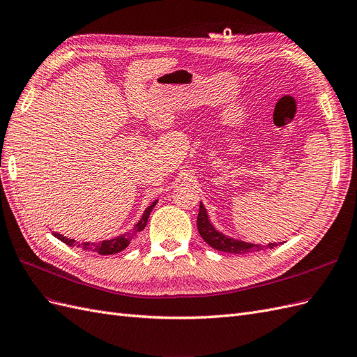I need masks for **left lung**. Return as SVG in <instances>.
Instances as JSON below:
<instances>
[{
    "label": "left lung",
    "mask_w": 357,
    "mask_h": 357,
    "mask_svg": "<svg viewBox=\"0 0 357 357\" xmlns=\"http://www.w3.org/2000/svg\"><path fill=\"white\" fill-rule=\"evenodd\" d=\"M197 229L200 236L203 238L208 245L212 248H215L222 252H233V254H245L251 251H259L263 248H273L277 247L278 243H268L266 247L263 245H256V243H248L243 241H238L229 238L226 235H222L221 231H218L215 227L212 226L209 218H208V212L203 206V203H200V209H199V215H197Z\"/></svg>",
    "instance_id": "left-lung-1"
}]
</instances>
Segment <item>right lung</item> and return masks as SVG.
<instances>
[{
  "mask_svg": "<svg viewBox=\"0 0 357 357\" xmlns=\"http://www.w3.org/2000/svg\"><path fill=\"white\" fill-rule=\"evenodd\" d=\"M157 200L152 203L151 206H148L144 212V215H142V218L139 220V222L136 224V226L131 229V231H127L124 233V235H121L118 238H114V239H109V241H101L98 243H93V242H75V239H70V238H66L63 235H59V233H54V236L58 238L59 241H63L64 243H67L68 247H79V248H84L86 251H96L98 254H101V256H109V254H116V252H121L122 250H126L128 245H130V241L133 239L136 236V233L142 231L145 227H146V222H148V218H149V213L151 211L154 209Z\"/></svg>",
  "mask_w": 357,
  "mask_h": 357,
  "instance_id": "add662e5",
  "label": "right lung"
}]
</instances>
